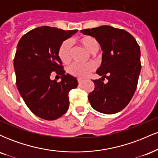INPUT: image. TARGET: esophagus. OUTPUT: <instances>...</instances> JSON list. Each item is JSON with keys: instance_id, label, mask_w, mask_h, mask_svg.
<instances>
[{"instance_id": "34e87169", "label": "esophagus", "mask_w": 158, "mask_h": 158, "mask_svg": "<svg viewBox=\"0 0 158 158\" xmlns=\"http://www.w3.org/2000/svg\"><path fill=\"white\" fill-rule=\"evenodd\" d=\"M84 80H82V79H78V83H79V85H82L83 83H84Z\"/></svg>"}]
</instances>
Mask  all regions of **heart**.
Wrapping results in <instances>:
<instances>
[{
	"label": "heart",
	"instance_id": "obj_1",
	"mask_svg": "<svg viewBox=\"0 0 158 158\" xmlns=\"http://www.w3.org/2000/svg\"><path fill=\"white\" fill-rule=\"evenodd\" d=\"M75 41L85 48L90 53H95L99 49V44L94 37L90 35H82L75 39ZM58 56L63 64H68L71 60L72 46L68 41L61 43L58 50ZM94 70L92 64H81L73 63L68 67V72L73 77L77 78H85Z\"/></svg>",
	"mask_w": 158,
	"mask_h": 158
}]
</instances>
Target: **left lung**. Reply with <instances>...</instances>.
Segmentation results:
<instances>
[{
	"label": "left lung",
	"mask_w": 158,
	"mask_h": 158,
	"mask_svg": "<svg viewBox=\"0 0 158 158\" xmlns=\"http://www.w3.org/2000/svg\"><path fill=\"white\" fill-rule=\"evenodd\" d=\"M97 40L102 50V63L94 80L95 88L88 94L94 109L113 114L127 106L134 96L141 70L140 49L129 32L108 25L81 30ZM108 82L102 81L104 78Z\"/></svg>",
	"instance_id": "8db88e82"
}]
</instances>
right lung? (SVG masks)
Masks as SVG:
<instances>
[{"mask_svg": "<svg viewBox=\"0 0 158 158\" xmlns=\"http://www.w3.org/2000/svg\"><path fill=\"white\" fill-rule=\"evenodd\" d=\"M77 31L40 27L23 35L18 44L14 59L16 85L29 109L40 118L54 120L68 110V94L78 81L65 74L58 50ZM53 71L61 76L60 83L49 79Z\"/></svg>", "mask_w": 158, "mask_h": 158, "instance_id": "1", "label": "right lung"}]
</instances>
